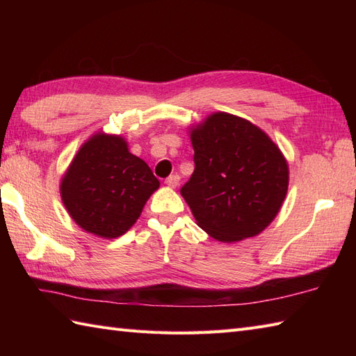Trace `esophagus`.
Wrapping results in <instances>:
<instances>
[{
  "label": "esophagus",
  "instance_id": "1",
  "mask_svg": "<svg viewBox=\"0 0 356 356\" xmlns=\"http://www.w3.org/2000/svg\"><path fill=\"white\" fill-rule=\"evenodd\" d=\"M179 180H180V177L177 176V174H171L170 177L165 179V184L168 185L170 188H176L179 185Z\"/></svg>",
  "mask_w": 356,
  "mask_h": 356
}]
</instances>
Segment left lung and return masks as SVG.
Here are the masks:
<instances>
[{
	"mask_svg": "<svg viewBox=\"0 0 356 356\" xmlns=\"http://www.w3.org/2000/svg\"><path fill=\"white\" fill-rule=\"evenodd\" d=\"M194 172L180 188L200 228L218 241L260 234L287 193L282 151L259 127L214 113L191 133Z\"/></svg>",
	"mask_w": 356,
	"mask_h": 356,
	"instance_id": "1",
	"label": "left lung"
}]
</instances>
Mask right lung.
<instances>
[{
	"label": "right lung",
	"mask_w": 356,
	"mask_h": 356,
	"mask_svg": "<svg viewBox=\"0 0 356 356\" xmlns=\"http://www.w3.org/2000/svg\"><path fill=\"white\" fill-rule=\"evenodd\" d=\"M149 166L120 136L96 134L81 147L61 182V197L82 229L104 238L122 236L159 188Z\"/></svg>",
	"instance_id": "1"
}]
</instances>
